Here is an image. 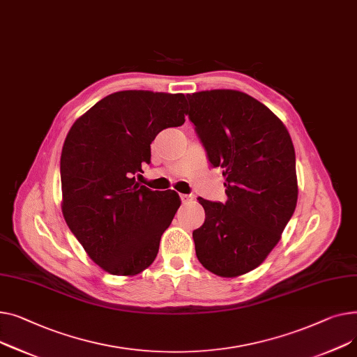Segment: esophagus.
Segmentation results:
<instances>
[{
	"label": "esophagus",
	"mask_w": 357,
	"mask_h": 357,
	"mask_svg": "<svg viewBox=\"0 0 357 357\" xmlns=\"http://www.w3.org/2000/svg\"><path fill=\"white\" fill-rule=\"evenodd\" d=\"M180 199L183 203H188L195 199V196L193 195H180Z\"/></svg>",
	"instance_id": "esophagus-1"
}]
</instances>
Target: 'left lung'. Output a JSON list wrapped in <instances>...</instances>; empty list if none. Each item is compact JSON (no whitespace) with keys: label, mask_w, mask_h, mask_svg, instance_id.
<instances>
[{"label":"left lung","mask_w":357,"mask_h":357,"mask_svg":"<svg viewBox=\"0 0 357 357\" xmlns=\"http://www.w3.org/2000/svg\"><path fill=\"white\" fill-rule=\"evenodd\" d=\"M208 161L220 167L227 200L199 197L206 219L193 232L200 264L232 278L255 269L278 243L296 211V151L284 123L239 91L187 95Z\"/></svg>","instance_id":"obj_1"}]
</instances>
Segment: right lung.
<instances>
[{
    "instance_id": "obj_1",
    "label": "right lung",
    "mask_w": 357,
    "mask_h": 357,
    "mask_svg": "<svg viewBox=\"0 0 357 357\" xmlns=\"http://www.w3.org/2000/svg\"><path fill=\"white\" fill-rule=\"evenodd\" d=\"M185 96L122 91L100 99L73 125L60 157L61 211L91 259L112 275H135L155 259L180 197L153 192L135 176L151 142L184 123Z\"/></svg>"
}]
</instances>
